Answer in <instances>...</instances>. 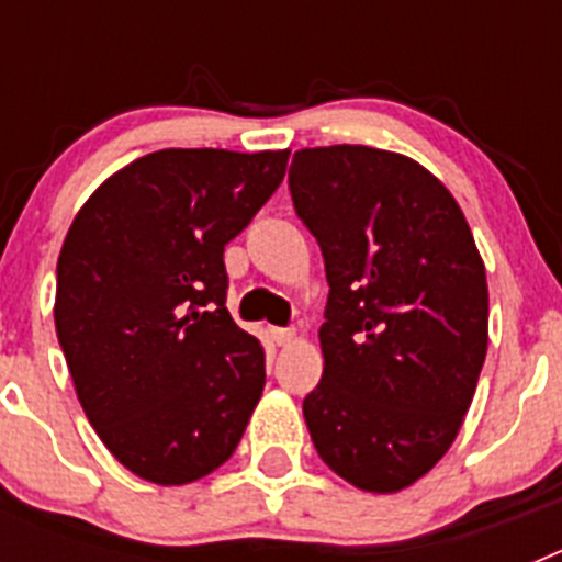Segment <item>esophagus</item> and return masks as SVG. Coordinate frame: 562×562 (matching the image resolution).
Instances as JSON below:
<instances>
[{
  "label": "esophagus",
  "instance_id": "esophagus-1",
  "mask_svg": "<svg viewBox=\"0 0 562 562\" xmlns=\"http://www.w3.org/2000/svg\"><path fill=\"white\" fill-rule=\"evenodd\" d=\"M272 337H276L278 346H286V342H292V337H295V329H272Z\"/></svg>",
  "mask_w": 562,
  "mask_h": 562
}]
</instances>
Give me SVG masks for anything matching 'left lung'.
I'll return each instance as SVG.
<instances>
[{"label":"left lung","instance_id":"8db88e82","mask_svg":"<svg viewBox=\"0 0 562 562\" xmlns=\"http://www.w3.org/2000/svg\"><path fill=\"white\" fill-rule=\"evenodd\" d=\"M290 193L324 252L317 456L396 493L448 453L486 357V272L464 213L419 162L369 146L295 151Z\"/></svg>","mask_w":562,"mask_h":562}]
</instances>
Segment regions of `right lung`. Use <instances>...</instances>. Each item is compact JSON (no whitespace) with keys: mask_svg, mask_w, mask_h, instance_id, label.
<instances>
[{"mask_svg":"<svg viewBox=\"0 0 562 562\" xmlns=\"http://www.w3.org/2000/svg\"><path fill=\"white\" fill-rule=\"evenodd\" d=\"M290 151L162 148L72 220L56 331L89 425L134 475L180 486L225 464L265 391V346L227 312L225 245Z\"/></svg>","mask_w":562,"mask_h":562,"instance_id":"obj_1","label":"right lung"}]
</instances>
